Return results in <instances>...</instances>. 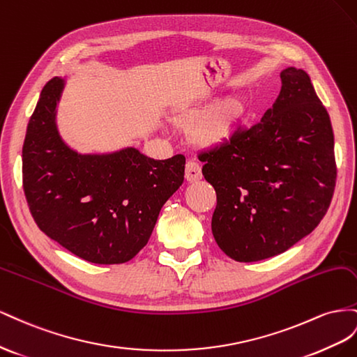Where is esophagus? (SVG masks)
I'll return each instance as SVG.
<instances>
[{
  "mask_svg": "<svg viewBox=\"0 0 357 357\" xmlns=\"http://www.w3.org/2000/svg\"><path fill=\"white\" fill-rule=\"evenodd\" d=\"M185 178L188 182H195L202 179V166L197 161H188L185 166Z\"/></svg>",
  "mask_w": 357,
  "mask_h": 357,
  "instance_id": "34e87169",
  "label": "esophagus"
}]
</instances>
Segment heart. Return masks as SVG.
<instances>
[{"mask_svg": "<svg viewBox=\"0 0 357 357\" xmlns=\"http://www.w3.org/2000/svg\"><path fill=\"white\" fill-rule=\"evenodd\" d=\"M239 114V107L236 103H226L222 105L213 118L202 127L200 137L208 142V144H215L222 137H226L230 131L233 121L236 119Z\"/></svg>", "mask_w": 357, "mask_h": 357, "instance_id": "b5f03b06", "label": "heart"}]
</instances>
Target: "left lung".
Instances as JSON below:
<instances>
[{
  "label": "left lung",
  "instance_id": "1",
  "mask_svg": "<svg viewBox=\"0 0 357 357\" xmlns=\"http://www.w3.org/2000/svg\"><path fill=\"white\" fill-rule=\"evenodd\" d=\"M197 157L217 192L212 235L236 261L284 252L329 209L337 182L333 130L303 70H284L272 109Z\"/></svg>",
  "mask_w": 357,
  "mask_h": 357
}]
</instances>
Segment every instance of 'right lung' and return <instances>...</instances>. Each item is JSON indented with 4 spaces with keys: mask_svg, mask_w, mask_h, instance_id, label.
Returning <instances> with one entry per match:
<instances>
[{
    "mask_svg": "<svg viewBox=\"0 0 357 357\" xmlns=\"http://www.w3.org/2000/svg\"><path fill=\"white\" fill-rule=\"evenodd\" d=\"M63 80L42 89L22 148L29 212L45 235L91 263L119 264L144 248L161 206L184 181L185 157L152 160L128 148L79 155L61 140L55 109Z\"/></svg>",
    "mask_w": 357,
    "mask_h": 357,
    "instance_id": "1",
    "label": "right lung"
}]
</instances>
